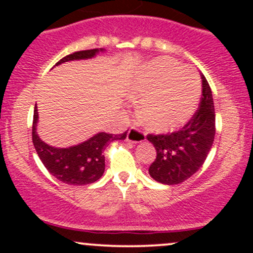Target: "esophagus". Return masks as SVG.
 I'll return each mask as SVG.
<instances>
[{
    "mask_svg": "<svg viewBox=\"0 0 253 253\" xmlns=\"http://www.w3.org/2000/svg\"><path fill=\"white\" fill-rule=\"evenodd\" d=\"M127 140L133 144L141 143L145 140V133L136 127H130L128 133H127Z\"/></svg>",
    "mask_w": 253,
    "mask_h": 253,
    "instance_id": "34e87169",
    "label": "esophagus"
}]
</instances>
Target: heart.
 Masks as SVG:
<instances>
[{
  "label": "heart",
  "instance_id": "heart-1",
  "mask_svg": "<svg viewBox=\"0 0 253 253\" xmlns=\"http://www.w3.org/2000/svg\"><path fill=\"white\" fill-rule=\"evenodd\" d=\"M200 92L201 85L195 71L181 68L169 58H159L139 69L129 86L130 97L141 98L138 109L140 120L159 132L187 123L195 112Z\"/></svg>",
  "mask_w": 253,
  "mask_h": 253
}]
</instances>
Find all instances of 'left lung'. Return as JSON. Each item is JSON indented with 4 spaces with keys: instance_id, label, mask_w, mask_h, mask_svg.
<instances>
[{
    "instance_id": "1",
    "label": "left lung",
    "mask_w": 253,
    "mask_h": 253,
    "mask_svg": "<svg viewBox=\"0 0 253 253\" xmlns=\"http://www.w3.org/2000/svg\"><path fill=\"white\" fill-rule=\"evenodd\" d=\"M202 95L199 109L182 129L168 134H147L157 157L149 168L153 179L162 184H179L205 163L215 135V112L210 84L201 75Z\"/></svg>"
}]
</instances>
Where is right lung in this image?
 Returning a JSON list of instances; mask_svg holds the SVG:
<instances>
[{
	"label": "right lung",
	"instance_id": "obj_1",
	"mask_svg": "<svg viewBox=\"0 0 253 253\" xmlns=\"http://www.w3.org/2000/svg\"><path fill=\"white\" fill-rule=\"evenodd\" d=\"M102 51H104L103 48H94L75 52L62 58L56 65L70 60L89 59ZM38 119L39 115L36 103L32 126V140L38 156L52 176L69 185H85L100 179L104 172L103 151L106 146H108V144L113 140H124L127 136V132L118 135L100 132L88 140L83 141L82 144L66 149H58L43 143L38 135Z\"/></svg>",
	"mask_w": 253,
	"mask_h": 253
}]
</instances>
